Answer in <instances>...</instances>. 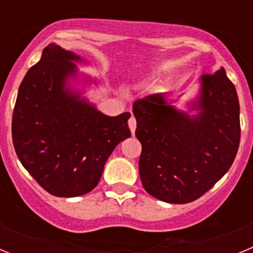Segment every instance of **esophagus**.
Masks as SVG:
<instances>
[{
    "label": "esophagus",
    "instance_id": "obj_1",
    "mask_svg": "<svg viewBox=\"0 0 253 253\" xmlns=\"http://www.w3.org/2000/svg\"><path fill=\"white\" fill-rule=\"evenodd\" d=\"M128 125H129V129H130L131 134L135 133V129H137V120L134 118L133 115L130 116V119L128 120Z\"/></svg>",
    "mask_w": 253,
    "mask_h": 253
}]
</instances>
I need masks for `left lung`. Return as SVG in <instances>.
Returning <instances> with one entry per match:
<instances>
[{
  "mask_svg": "<svg viewBox=\"0 0 253 253\" xmlns=\"http://www.w3.org/2000/svg\"><path fill=\"white\" fill-rule=\"evenodd\" d=\"M191 110L200 111L190 116L163 93L133 104L143 187L171 204L204 195L225 175L240 147V102L224 68L202 76V92Z\"/></svg>",
  "mask_w": 253,
  "mask_h": 253,
  "instance_id": "8db88e82",
  "label": "left lung"
}]
</instances>
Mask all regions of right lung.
Returning <instances> with one entry per match:
<instances>
[{"label": "right lung", "instance_id": "right-lung-1", "mask_svg": "<svg viewBox=\"0 0 253 253\" xmlns=\"http://www.w3.org/2000/svg\"><path fill=\"white\" fill-rule=\"evenodd\" d=\"M75 53L49 44L20 84L12 115L17 157L49 194L73 198L90 193L105 162L130 137V113L107 116L66 87L77 73Z\"/></svg>", "mask_w": 253, "mask_h": 253}]
</instances>
